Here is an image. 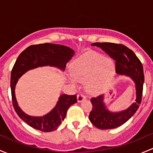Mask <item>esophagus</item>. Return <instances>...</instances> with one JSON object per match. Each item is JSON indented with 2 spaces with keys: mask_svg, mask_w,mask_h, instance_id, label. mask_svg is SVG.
Segmentation results:
<instances>
[{
  "mask_svg": "<svg viewBox=\"0 0 153 153\" xmlns=\"http://www.w3.org/2000/svg\"><path fill=\"white\" fill-rule=\"evenodd\" d=\"M77 99H78V102H81V101H84V99H86V97L83 95L82 93H79L77 96Z\"/></svg>",
  "mask_w": 153,
  "mask_h": 153,
  "instance_id": "obj_1",
  "label": "esophagus"
}]
</instances>
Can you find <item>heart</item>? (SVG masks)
Wrapping results in <instances>:
<instances>
[{
  "instance_id": "b5f03b06",
  "label": "heart",
  "mask_w": 153,
  "mask_h": 153,
  "mask_svg": "<svg viewBox=\"0 0 153 153\" xmlns=\"http://www.w3.org/2000/svg\"><path fill=\"white\" fill-rule=\"evenodd\" d=\"M69 81L75 85L77 81H85L86 89L91 93L101 91L115 72V64L110 58L94 52H89L75 60L71 68Z\"/></svg>"
}]
</instances>
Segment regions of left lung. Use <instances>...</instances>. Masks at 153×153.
I'll use <instances>...</instances> for the list:
<instances>
[{"mask_svg": "<svg viewBox=\"0 0 153 153\" xmlns=\"http://www.w3.org/2000/svg\"><path fill=\"white\" fill-rule=\"evenodd\" d=\"M115 61V72L129 77L135 84L136 99L129 107L118 112L109 111L104 103V95L91 98L92 109L89 115L91 123L101 129H114L126 123L136 112L141 102L144 82L143 66L135 54L123 44L113 43H94Z\"/></svg>", "mask_w": 153, "mask_h": 153, "instance_id": "left-lung-1", "label": "left lung"}]
</instances>
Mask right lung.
Wrapping results in <instances>:
<instances>
[{
  "instance_id": "add662e5",
  "label": "right lung",
  "mask_w": 153,
  "mask_h": 153,
  "mask_svg": "<svg viewBox=\"0 0 153 153\" xmlns=\"http://www.w3.org/2000/svg\"><path fill=\"white\" fill-rule=\"evenodd\" d=\"M75 52L71 48L53 44H42L29 46L23 51L15 61L11 72V92L12 104L18 116L34 129L42 132L55 130L67 115V109L77 102L76 95L63 94L58 98L55 107L47 115L42 117H34L23 112L18 106L15 94V88L18 79L25 72L38 67L51 66L64 71L67 64Z\"/></svg>"
}]
</instances>
